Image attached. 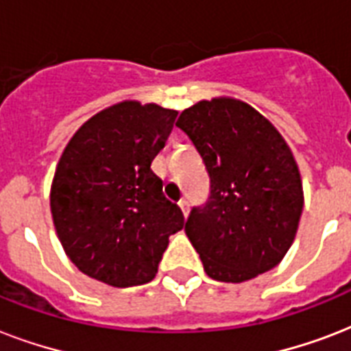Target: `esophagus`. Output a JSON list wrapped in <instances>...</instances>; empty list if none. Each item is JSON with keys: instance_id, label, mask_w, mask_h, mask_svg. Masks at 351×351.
I'll use <instances>...</instances> for the list:
<instances>
[{"instance_id": "esophagus-1", "label": "esophagus", "mask_w": 351, "mask_h": 351, "mask_svg": "<svg viewBox=\"0 0 351 351\" xmlns=\"http://www.w3.org/2000/svg\"><path fill=\"white\" fill-rule=\"evenodd\" d=\"M178 206H180L182 213H184V217H187V213H189V202H187L186 198H182L180 202H178Z\"/></svg>"}]
</instances>
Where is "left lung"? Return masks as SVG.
Wrapping results in <instances>:
<instances>
[{
    "label": "left lung",
    "instance_id": "1",
    "mask_svg": "<svg viewBox=\"0 0 351 351\" xmlns=\"http://www.w3.org/2000/svg\"><path fill=\"white\" fill-rule=\"evenodd\" d=\"M202 156L208 202L193 208L186 234L209 277L244 282L269 271L288 253L304 193L282 134L250 104L202 100L176 121Z\"/></svg>",
    "mask_w": 351,
    "mask_h": 351
}]
</instances>
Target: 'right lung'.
I'll list each match as a JSON object with an SVG mask.
<instances>
[{"label":"right lung","instance_id":"add662e5","mask_svg":"<svg viewBox=\"0 0 351 351\" xmlns=\"http://www.w3.org/2000/svg\"><path fill=\"white\" fill-rule=\"evenodd\" d=\"M178 112L120 101L74 132L58 162L51 213L80 271L114 288L151 282L184 215L151 169Z\"/></svg>","mask_w":351,"mask_h":351}]
</instances>
